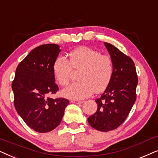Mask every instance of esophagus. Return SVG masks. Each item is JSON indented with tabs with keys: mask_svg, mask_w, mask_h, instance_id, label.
<instances>
[{
	"mask_svg": "<svg viewBox=\"0 0 158 158\" xmlns=\"http://www.w3.org/2000/svg\"><path fill=\"white\" fill-rule=\"evenodd\" d=\"M71 102H73V103H77V104H81L83 103L84 101L83 100H71Z\"/></svg>",
	"mask_w": 158,
	"mask_h": 158,
	"instance_id": "esophagus-1",
	"label": "esophagus"
}]
</instances>
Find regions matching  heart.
Segmentation results:
<instances>
[{"instance_id":"heart-1","label":"heart","mask_w":158,"mask_h":158,"mask_svg":"<svg viewBox=\"0 0 158 158\" xmlns=\"http://www.w3.org/2000/svg\"><path fill=\"white\" fill-rule=\"evenodd\" d=\"M72 69L80 70L79 82L69 85L61 91L64 98L79 100L91 96L94 92H103L110 85L113 74V64L110 56L88 47H80L69 54L55 60L52 71L57 82L65 86L69 82Z\"/></svg>"}]
</instances>
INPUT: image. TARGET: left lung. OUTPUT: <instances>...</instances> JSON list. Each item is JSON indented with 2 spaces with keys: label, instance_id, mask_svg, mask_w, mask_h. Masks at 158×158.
<instances>
[{
  "label": "left lung",
  "instance_id": "left-lung-1",
  "mask_svg": "<svg viewBox=\"0 0 158 158\" xmlns=\"http://www.w3.org/2000/svg\"><path fill=\"white\" fill-rule=\"evenodd\" d=\"M104 45L113 60V74L110 85L95 100L97 111L87 121L94 129L107 132L121 126L131 111L136 101L138 77L131 58L110 43Z\"/></svg>",
  "mask_w": 158,
  "mask_h": 158
}]
</instances>
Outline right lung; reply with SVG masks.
Returning a JSON list of instances; mask_svg holds the SVG:
<instances>
[{
    "instance_id": "add662e5",
    "label": "right lung",
    "mask_w": 158,
    "mask_h": 158,
    "mask_svg": "<svg viewBox=\"0 0 158 158\" xmlns=\"http://www.w3.org/2000/svg\"><path fill=\"white\" fill-rule=\"evenodd\" d=\"M60 50L56 44L35 48L18 65L12 82L16 110L29 127L39 133L56 129L69 104L66 99L48 97L58 90L52 66Z\"/></svg>"
}]
</instances>
